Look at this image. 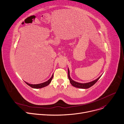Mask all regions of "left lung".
<instances>
[{"instance_id": "8db88e82", "label": "left lung", "mask_w": 124, "mask_h": 124, "mask_svg": "<svg viewBox=\"0 0 124 124\" xmlns=\"http://www.w3.org/2000/svg\"><path fill=\"white\" fill-rule=\"evenodd\" d=\"M70 71L69 69H68V78L69 80L70 81V83L71 84V85L72 86H73L74 87H75L76 88H82V89H87L89 88L90 87H91V86H92L93 85H94L96 82H97V81L100 79V78L101 77L100 76L98 78H97L96 80L92 81L91 82H89V83H78V82H75L73 81L70 77Z\"/></svg>"}]
</instances>
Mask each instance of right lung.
Returning a JSON list of instances; mask_svg holds the SVG:
<instances>
[{"label":"right lung","instance_id":"right-lung-1","mask_svg":"<svg viewBox=\"0 0 124 124\" xmlns=\"http://www.w3.org/2000/svg\"><path fill=\"white\" fill-rule=\"evenodd\" d=\"M53 77V74L52 75V77L49 79L47 81L45 82H44V83H40V84H29L28 83H27V82H25V83L28 85H29V86H30L31 87L33 88H35V89H38V88H43V87H44L45 86H47V85H48L50 83V82H51L52 80V78Z\"/></svg>","mask_w":124,"mask_h":124}]
</instances>
